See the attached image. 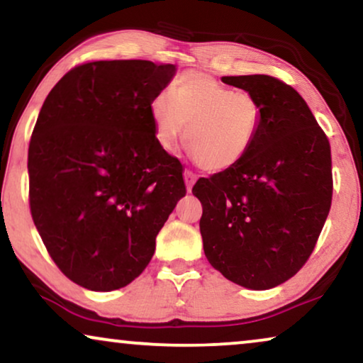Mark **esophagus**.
Wrapping results in <instances>:
<instances>
[{
    "mask_svg": "<svg viewBox=\"0 0 363 363\" xmlns=\"http://www.w3.org/2000/svg\"><path fill=\"white\" fill-rule=\"evenodd\" d=\"M183 177H185V183H186V190L191 191L193 185H195L196 182V175L190 170H185V173H183Z\"/></svg>",
    "mask_w": 363,
    "mask_h": 363,
    "instance_id": "esophagus-1",
    "label": "esophagus"
}]
</instances>
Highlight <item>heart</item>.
<instances>
[{
  "mask_svg": "<svg viewBox=\"0 0 363 363\" xmlns=\"http://www.w3.org/2000/svg\"><path fill=\"white\" fill-rule=\"evenodd\" d=\"M155 138L175 152L186 128V147L203 170L226 172L250 153L261 125V104L208 74L190 71L173 82L172 97L157 94L150 104Z\"/></svg>",
  "mask_w": 363,
  "mask_h": 363,
  "instance_id": "b5f03b06",
  "label": "heart"
}]
</instances>
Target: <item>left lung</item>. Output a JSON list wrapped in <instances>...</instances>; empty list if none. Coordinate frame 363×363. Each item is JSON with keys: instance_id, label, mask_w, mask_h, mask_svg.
Wrapping results in <instances>:
<instances>
[{"instance_id": "1", "label": "left lung", "mask_w": 363, "mask_h": 363, "mask_svg": "<svg viewBox=\"0 0 363 363\" xmlns=\"http://www.w3.org/2000/svg\"><path fill=\"white\" fill-rule=\"evenodd\" d=\"M221 81L256 97L261 125L240 165L193 186L203 250L226 279L264 291L291 279L314 251L332 201L330 145L304 99L279 79Z\"/></svg>"}]
</instances>
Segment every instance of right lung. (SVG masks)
Masks as SVG:
<instances>
[{
	"label": "right lung",
	"mask_w": 363,
	"mask_h": 363,
	"mask_svg": "<svg viewBox=\"0 0 363 363\" xmlns=\"http://www.w3.org/2000/svg\"><path fill=\"white\" fill-rule=\"evenodd\" d=\"M175 72L140 59L82 64L38 116L28 152L33 221L62 274L89 291L140 276L186 193L182 163L158 145L150 116Z\"/></svg>",
	"instance_id": "obj_1"
}]
</instances>
